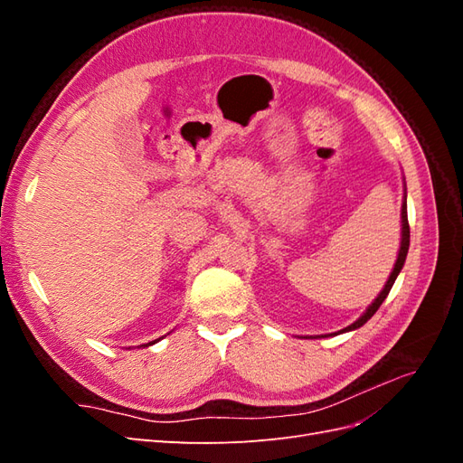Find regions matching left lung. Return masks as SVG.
Segmentation results:
<instances>
[{"instance_id": "left-lung-1", "label": "left lung", "mask_w": 463, "mask_h": 463, "mask_svg": "<svg viewBox=\"0 0 463 463\" xmlns=\"http://www.w3.org/2000/svg\"><path fill=\"white\" fill-rule=\"evenodd\" d=\"M408 249H410V222H408V204H405V201H403V204H402V247H400V253H398V260H396V264H394V270H392V274H390V278H388V282H386L384 289L381 291V296H378V298L373 301V305L365 311V315H363L359 320H355L352 326L344 328V332H345V330H355V328L363 326V325H365V322L378 311V307H381L383 301L388 298V293H390L392 286H394V282H396V278H398V274H400V270H402V266H403V262H405V257H408Z\"/></svg>"}]
</instances>
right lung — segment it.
<instances>
[{
    "label": "right lung",
    "mask_w": 463,
    "mask_h": 463,
    "mask_svg": "<svg viewBox=\"0 0 463 463\" xmlns=\"http://www.w3.org/2000/svg\"><path fill=\"white\" fill-rule=\"evenodd\" d=\"M150 344H154V342H150ZM146 345H148V344H146Z\"/></svg>",
    "instance_id": "add662e5"
}]
</instances>
